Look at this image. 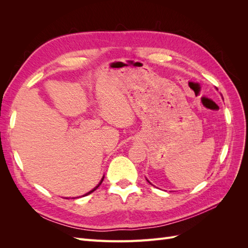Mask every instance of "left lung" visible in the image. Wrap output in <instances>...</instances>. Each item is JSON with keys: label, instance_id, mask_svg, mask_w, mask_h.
<instances>
[{"label": "left lung", "instance_id": "obj_1", "mask_svg": "<svg viewBox=\"0 0 248 248\" xmlns=\"http://www.w3.org/2000/svg\"><path fill=\"white\" fill-rule=\"evenodd\" d=\"M146 180H147V181H148V182H149V183H150V184H151V182H150V181H149V180H148V179H146Z\"/></svg>", "mask_w": 248, "mask_h": 248}]
</instances>
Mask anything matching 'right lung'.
<instances>
[{
	"label": "right lung",
	"mask_w": 248,
	"mask_h": 248,
	"mask_svg": "<svg viewBox=\"0 0 248 248\" xmlns=\"http://www.w3.org/2000/svg\"><path fill=\"white\" fill-rule=\"evenodd\" d=\"M103 179H104V176H103V177H102V179H101V180H100V182H99V183H98V184H97V185H96V186H95V187H94V188H93V189H92V190H90V191H89V192H87V193H85V194H84V196H82V197H86V196H88V194H90V193H92V192H93V191H95V190H96V189H97V188H98V187H99V186H100V184H101V183H102V181H103ZM66 199H68V198H66Z\"/></svg>",
	"instance_id": "obj_1"
}]
</instances>
